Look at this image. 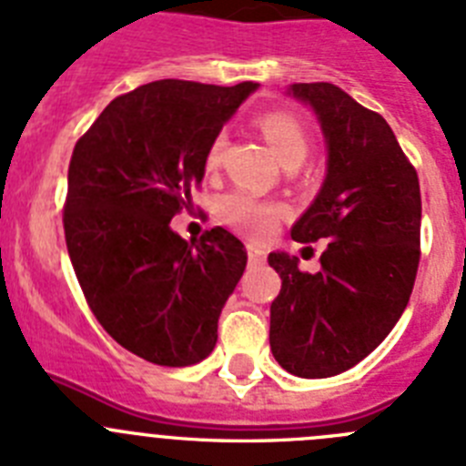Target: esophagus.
I'll use <instances>...</instances> for the list:
<instances>
[{
  "label": "esophagus",
  "instance_id": "obj_1",
  "mask_svg": "<svg viewBox=\"0 0 466 466\" xmlns=\"http://www.w3.org/2000/svg\"><path fill=\"white\" fill-rule=\"evenodd\" d=\"M267 260V253L258 246H248V262L250 265H262Z\"/></svg>",
  "mask_w": 466,
  "mask_h": 466
}]
</instances>
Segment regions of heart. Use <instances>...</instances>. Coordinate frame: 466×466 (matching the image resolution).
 Listing matches in <instances>:
<instances>
[{
	"label": "heart",
	"instance_id": "heart-1",
	"mask_svg": "<svg viewBox=\"0 0 466 466\" xmlns=\"http://www.w3.org/2000/svg\"><path fill=\"white\" fill-rule=\"evenodd\" d=\"M260 128L283 166L302 164L309 152V133L298 116L289 115V112H269L260 119ZM222 147H225V133H218L206 152V168H216L220 164ZM218 208H220L222 220L229 222L238 232L256 238L272 232L274 222L281 216V206L260 199L246 189H234V192L225 194Z\"/></svg>",
	"mask_w": 466,
	"mask_h": 466
}]
</instances>
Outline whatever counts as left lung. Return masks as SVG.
<instances>
[{
  "label": "left lung",
  "instance_id": "left-lung-1",
  "mask_svg": "<svg viewBox=\"0 0 466 466\" xmlns=\"http://www.w3.org/2000/svg\"><path fill=\"white\" fill-rule=\"evenodd\" d=\"M326 140V177L290 237L329 238L321 272H300L277 250L281 277L269 307V347L298 378H330L363 361L401 319L420 262L418 173L390 124L335 84H290Z\"/></svg>",
  "mask_w": 466,
  "mask_h": 466
}]
</instances>
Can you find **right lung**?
Masks as SVG:
<instances>
[{
	"mask_svg": "<svg viewBox=\"0 0 466 466\" xmlns=\"http://www.w3.org/2000/svg\"><path fill=\"white\" fill-rule=\"evenodd\" d=\"M258 84L161 79L112 100L75 145L63 225L96 319L157 366L204 361L246 269V248L213 228L187 244L171 229L204 180L210 140Z\"/></svg>",
	"mask_w": 466,
	"mask_h": 466,
	"instance_id": "add662e5",
	"label": "right lung"
}]
</instances>
